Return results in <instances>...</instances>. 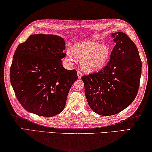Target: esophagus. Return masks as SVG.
Segmentation results:
<instances>
[{"instance_id": "1", "label": "esophagus", "mask_w": 152, "mask_h": 152, "mask_svg": "<svg viewBox=\"0 0 152 152\" xmlns=\"http://www.w3.org/2000/svg\"><path fill=\"white\" fill-rule=\"evenodd\" d=\"M77 76H78V79H81L82 77H83V73H82L81 71H78L77 72Z\"/></svg>"}]
</instances>
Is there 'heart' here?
<instances>
[{
  "label": "heart",
  "mask_w": 152,
  "mask_h": 152,
  "mask_svg": "<svg viewBox=\"0 0 152 152\" xmlns=\"http://www.w3.org/2000/svg\"><path fill=\"white\" fill-rule=\"evenodd\" d=\"M69 60L74 57L81 61V66L88 73L99 71L110 60L111 49L108 45H101L95 41H83L75 45L71 50H68Z\"/></svg>",
  "instance_id": "b5f03b06"
}]
</instances>
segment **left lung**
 <instances>
[{
  "label": "left lung",
  "mask_w": 152,
  "mask_h": 152,
  "mask_svg": "<svg viewBox=\"0 0 152 152\" xmlns=\"http://www.w3.org/2000/svg\"><path fill=\"white\" fill-rule=\"evenodd\" d=\"M111 37L115 45L107 65L81 77L90 108L103 116L118 113L134 102L142 74V61L134 42L122 32Z\"/></svg>",
  "instance_id": "obj_1"
}]
</instances>
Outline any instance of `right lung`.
I'll use <instances>...</instances> for the list:
<instances>
[{
  "mask_svg": "<svg viewBox=\"0 0 152 152\" xmlns=\"http://www.w3.org/2000/svg\"><path fill=\"white\" fill-rule=\"evenodd\" d=\"M65 42L54 34H32L16 49L10 79L16 97L28 112L53 117L65 107L72 85L77 80L75 69L62 65Z\"/></svg>",
  "mask_w": 152,
  "mask_h": 152,
  "instance_id": "1",
  "label": "right lung"
}]
</instances>
